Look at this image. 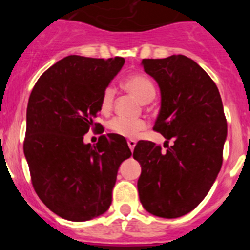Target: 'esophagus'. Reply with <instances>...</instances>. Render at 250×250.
I'll return each instance as SVG.
<instances>
[{
  "mask_svg": "<svg viewBox=\"0 0 250 250\" xmlns=\"http://www.w3.org/2000/svg\"><path fill=\"white\" fill-rule=\"evenodd\" d=\"M135 145H137V141H135V140H133V139H129V140H128V146H129L130 151H133V150H134Z\"/></svg>",
  "mask_w": 250,
  "mask_h": 250,
  "instance_id": "esophagus-1",
  "label": "esophagus"
}]
</instances>
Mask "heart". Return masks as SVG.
Here are the masks:
<instances>
[{
    "label": "heart",
    "mask_w": 250,
    "mask_h": 250,
    "mask_svg": "<svg viewBox=\"0 0 250 250\" xmlns=\"http://www.w3.org/2000/svg\"><path fill=\"white\" fill-rule=\"evenodd\" d=\"M125 89L135 95L141 103L151 102L156 95V88L152 81L146 75L135 74L130 75L123 82ZM115 88L107 85L103 92L100 98V109L103 112H109L112 109L113 99H115ZM109 129L115 134L121 135L125 138H134L146 128V122L144 120H135V118L127 117H113L107 125Z\"/></svg>",
    "instance_id": "b5f03b06"
}]
</instances>
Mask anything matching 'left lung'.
Here are the masks:
<instances>
[{
    "label": "left lung",
    "instance_id": "obj_1",
    "mask_svg": "<svg viewBox=\"0 0 250 250\" xmlns=\"http://www.w3.org/2000/svg\"><path fill=\"white\" fill-rule=\"evenodd\" d=\"M141 65L160 87L153 129L166 138L167 151L152 141L135 146L140 202L152 215L180 218L202 202L220 172L228 137L223 102L213 80L185 55L143 59Z\"/></svg>",
    "mask_w": 250,
    "mask_h": 250
}]
</instances>
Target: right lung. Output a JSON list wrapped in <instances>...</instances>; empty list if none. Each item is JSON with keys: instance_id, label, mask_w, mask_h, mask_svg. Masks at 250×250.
Instances as JSON below:
<instances>
[{"instance_id": "1", "label": "right lung", "mask_w": 250, "mask_h": 250, "mask_svg": "<svg viewBox=\"0 0 250 250\" xmlns=\"http://www.w3.org/2000/svg\"><path fill=\"white\" fill-rule=\"evenodd\" d=\"M123 64L121 57L69 55L50 66L30 94L24 155L37 196L62 219L87 221L104 214L118 168L132 156L121 135H100L93 146L83 141L90 128L100 127L93 123L100 98Z\"/></svg>"}]
</instances>
